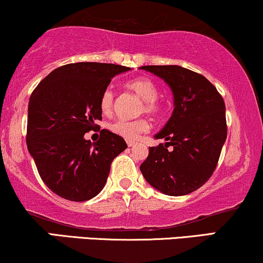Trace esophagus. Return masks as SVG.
<instances>
[{
	"label": "esophagus",
	"mask_w": 263,
	"mask_h": 263,
	"mask_svg": "<svg viewBox=\"0 0 263 263\" xmlns=\"http://www.w3.org/2000/svg\"><path fill=\"white\" fill-rule=\"evenodd\" d=\"M126 144H128L129 147H132V146H134V145H135V141H133V140H126Z\"/></svg>",
	"instance_id": "obj_1"
}]
</instances>
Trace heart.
I'll return each instance as SVG.
<instances>
[{"instance_id": "b5f03b06", "label": "heart", "mask_w": 263, "mask_h": 263, "mask_svg": "<svg viewBox=\"0 0 263 263\" xmlns=\"http://www.w3.org/2000/svg\"><path fill=\"white\" fill-rule=\"evenodd\" d=\"M126 87L132 90L135 95L142 100V106L140 112H146L147 115L158 116L163 111V106L160 100H158V90L157 84L147 77H138L135 79L126 83ZM116 105V93L112 87H107L102 92L101 100H100V108L103 115L109 116L115 111ZM148 122L145 118L134 119V121H124V119H118L109 125V129L119 135V137L126 139V140H135L139 135L148 130Z\"/></svg>"}]
</instances>
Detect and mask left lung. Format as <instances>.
I'll return each mask as SVG.
<instances>
[{
    "instance_id": "8db88e82",
    "label": "left lung",
    "mask_w": 263,
    "mask_h": 263,
    "mask_svg": "<svg viewBox=\"0 0 263 263\" xmlns=\"http://www.w3.org/2000/svg\"><path fill=\"white\" fill-rule=\"evenodd\" d=\"M172 89L174 109L148 147L140 171L155 189L181 196L203 185L215 172L227 139L226 105L221 93L201 74L179 66H144Z\"/></svg>"
}]
</instances>
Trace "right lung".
Instances as JSON below:
<instances>
[{
    "label": "right lung",
    "instance_id": "add662e5",
    "mask_svg": "<svg viewBox=\"0 0 263 263\" xmlns=\"http://www.w3.org/2000/svg\"><path fill=\"white\" fill-rule=\"evenodd\" d=\"M130 68L79 62L58 67L32 91L28 107L27 145L48 189L69 201H86L105 186L111 163L126 147L124 139L95 124L100 100L117 74ZM100 132L95 143L87 131Z\"/></svg>",
    "mask_w": 263,
    "mask_h": 263
}]
</instances>
